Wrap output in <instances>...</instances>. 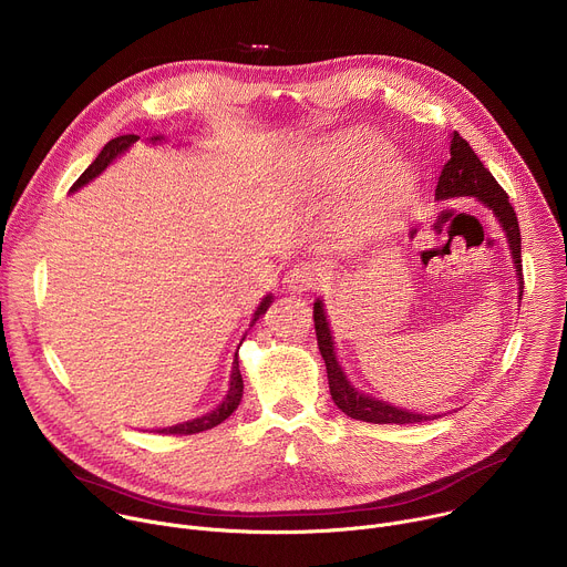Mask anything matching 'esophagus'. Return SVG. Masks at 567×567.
<instances>
[{
    "label": "esophagus",
    "mask_w": 567,
    "mask_h": 567,
    "mask_svg": "<svg viewBox=\"0 0 567 567\" xmlns=\"http://www.w3.org/2000/svg\"><path fill=\"white\" fill-rule=\"evenodd\" d=\"M316 269L307 262H298L293 265V269L287 271L285 276V287L289 291H309L316 285Z\"/></svg>",
    "instance_id": "34e87169"
}]
</instances>
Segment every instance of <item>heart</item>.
Returning <instances> with one entry per match:
<instances>
[{
	"instance_id": "obj_1",
	"label": "heart",
	"mask_w": 567,
	"mask_h": 567,
	"mask_svg": "<svg viewBox=\"0 0 567 567\" xmlns=\"http://www.w3.org/2000/svg\"><path fill=\"white\" fill-rule=\"evenodd\" d=\"M390 147L374 134H359L332 145L309 171V184L318 193H337L354 186L343 202L339 219L346 230L365 235L390 219L415 186V173L401 161H383Z\"/></svg>"
}]
</instances>
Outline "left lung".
Masks as SVG:
<instances>
[{
	"label": "left lung",
	"mask_w": 567,
	"mask_h": 567,
	"mask_svg": "<svg viewBox=\"0 0 567 567\" xmlns=\"http://www.w3.org/2000/svg\"><path fill=\"white\" fill-rule=\"evenodd\" d=\"M437 199H451V197H477L484 206L492 208L498 221L503 224V230L507 235L516 276H518V289L523 296V260H520V228L518 219L514 213V206L509 204L507 193L503 186L494 179V175L484 168L477 154L471 150V145L453 132L451 136V156L442 168V175L437 179L435 188ZM313 328H316V339H318V350L326 359L328 368V381H330V392L337 406L352 420L370 422V424H417V422H429L440 415H417L406 409L390 406L388 401L374 399L365 392H359L346 377L343 368L337 361L334 354V341L330 334L328 326V316L326 309H322V302H313Z\"/></svg>",
	"instance_id": "8db88e82"
}]
</instances>
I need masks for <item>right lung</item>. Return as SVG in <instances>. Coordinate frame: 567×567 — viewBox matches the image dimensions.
Wrapping results in <instances>:
<instances>
[{
  "label": "right lung",
  "mask_w": 567,
  "mask_h": 567,
  "mask_svg": "<svg viewBox=\"0 0 567 567\" xmlns=\"http://www.w3.org/2000/svg\"><path fill=\"white\" fill-rule=\"evenodd\" d=\"M136 141H138L136 134H125V136H116V138H112L110 143H105V147L101 150V154L94 158V164L75 179V184L71 186V193L78 190L80 186L90 184L94 177H99L118 154H123V152H125L130 145H134ZM152 141H158V136H154ZM269 305H271V293H269L267 298H262L258 311L254 313L251 326L269 309ZM241 390H245V381H241L239 363H237V354H235L233 370H230V388H228V394L224 396V401L219 403V406H217L215 411H210V413L197 417V420H190V422H184V424H177V426H168V429H161V431H156V433H166V435H193V433H202V431H208V429L221 424V422H224L226 417H230L233 411L239 406Z\"/></svg>",
  "instance_id": "add662e5"
}]
</instances>
